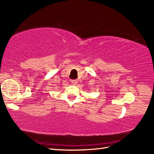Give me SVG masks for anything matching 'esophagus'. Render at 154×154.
Returning <instances> with one entry per match:
<instances>
[{
    "mask_svg": "<svg viewBox=\"0 0 154 154\" xmlns=\"http://www.w3.org/2000/svg\"><path fill=\"white\" fill-rule=\"evenodd\" d=\"M71 82H72V84H73L74 85H76L78 83V80H71Z\"/></svg>",
    "mask_w": 154,
    "mask_h": 154,
    "instance_id": "1",
    "label": "esophagus"
}]
</instances>
